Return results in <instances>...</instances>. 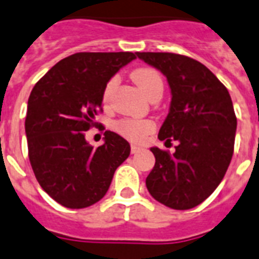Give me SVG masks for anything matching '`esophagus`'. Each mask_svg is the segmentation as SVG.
Returning <instances> with one entry per match:
<instances>
[{"instance_id":"esophagus-1","label":"esophagus","mask_w":259,"mask_h":259,"mask_svg":"<svg viewBox=\"0 0 259 259\" xmlns=\"http://www.w3.org/2000/svg\"><path fill=\"white\" fill-rule=\"evenodd\" d=\"M130 150H132V153H137L138 150H140V146L132 145V146H130Z\"/></svg>"}]
</instances>
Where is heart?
Returning <instances> with one entry per match:
<instances>
[{"label": "heart", "instance_id": "obj_1", "mask_svg": "<svg viewBox=\"0 0 259 259\" xmlns=\"http://www.w3.org/2000/svg\"><path fill=\"white\" fill-rule=\"evenodd\" d=\"M132 78L146 97L157 87H162L161 75L149 67H141V68L134 70ZM114 84H115V78L110 79L109 83L106 84L103 90V102H107ZM153 122L148 119H121L115 123V129L118 133L136 142L142 141L153 130Z\"/></svg>", "mask_w": 259, "mask_h": 259}]
</instances>
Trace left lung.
Segmentation results:
<instances>
[{
    "label": "left lung",
    "instance_id": "8db88e82",
    "mask_svg": "<svg viewBox=\"0 0 259 259\" xmlns=\"http://www.w3.org/2000/svg\"><path fill=\"white\" fill-rule=\"evenodd\" d=\"M169 83V113L160 141H177L175 153L152 148L156 157L146 188L161 204L189 209L221 184L234 153L237 117L229 91L195 59L169 52H137Z\"/></svg>",
    "mask_w": 259,
    "mask_h": 259
}]
</instances>
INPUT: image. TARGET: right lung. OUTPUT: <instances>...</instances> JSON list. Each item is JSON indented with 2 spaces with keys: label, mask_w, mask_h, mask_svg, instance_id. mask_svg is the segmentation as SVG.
<instances>
[{
  "label": "right lung",
  "mask_w": 259,
  "mask_h": 259,
  "mask_svg": "<svg viewBox=\"0 0 259 259\" xmlns=\"http://www.w3.org/2000/svg\"><path fill=\"white\" fill-rule=\"evenodd\" d=\"M133 52H79L56 63L28 99V154L41 188L67 208H86L105 196L130 154L125 138L106 130L94 149L84 132L98 126L103 90Z\"/></svg>",
  "instance_id": "1"
}]
</instances>
